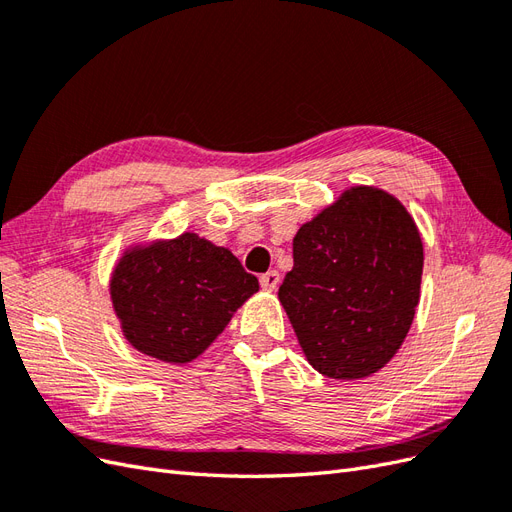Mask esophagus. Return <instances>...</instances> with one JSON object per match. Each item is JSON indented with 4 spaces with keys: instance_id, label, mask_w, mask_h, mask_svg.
<instances>
[{
    "instance_id": "esophagus-1",
    "label": "esophagus",
    "mask_w": 512,
    "mask_h": 512,
    "mask_svg": "<svg viewBox=\"0 0 512 512\" xmlns=\"http://www.w3.org/2000/svg\"><path fill=\"white\" fill-rule=\"evenodd\" d=\"M277 284H280V273L277 271H267L260 275V286L265 290H275Z\"/></svg>"
}]
</instances>
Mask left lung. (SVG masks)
Listing matches in <instances>:
<instances>
[{
    "label": "left lung",
    "instance_id": "left-lung-1",
    "mask_svg": "<svg viewBox=\"0 0 512 512\" xmlns=\"http://www.w3.org/2000/svg\"><path fill=\"white\" fill-rule=\"evenodd\" d=\"M280 303L320 374H376L404 344L423 275V241L406 207L378 188L346 190L299 228Z\"/></svg>",
    "mask_w": 512,
    "mask_h": 512
}]
</instances>
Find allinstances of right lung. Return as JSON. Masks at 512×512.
Segmentation results:
<instances>
[{
    "instance_id": "obj_1",
    "label": "right lung",
    "mask_w": 512,
    "mask_h": 512,
    "mask_svg": "<svg viewBox=\"0 0 512 512\" xmlns=\"http://www.w3.org/2000/svg\"><path fill=\"white\" fill-rule=\"evenodd\" d=\"M256 290L235 256L194 232L130 250L111 280L128 342L166 363L196 359Z\"/></svg>"
}]
</instances>
